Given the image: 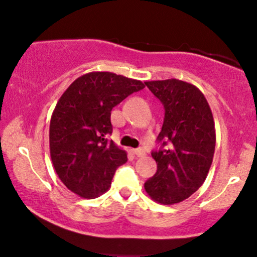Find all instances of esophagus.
<instances>
[{
  "label": "esophagus",
  "mask_w": 257,
  "mask_h": 257,
  "mask_svg": "<svg viewBox=\"0 0 257 257\" xmlns=\"http://www.w3.org/2000/svg\"><path fill=\"white\" fill-rule=\"evenodd\" d=\"M132 152H134V154L139 157H142L146 155V152H145L144 149H135V150H132Z\"/></svg>",
  "instance_id": "esophagus-1"
}]
</instances>
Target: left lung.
Listing matches in <instances>:
<instances>
[{"instance_id": "left-lung-1", "label": "left lung", "mask_w": 257, "mask_h": 257, "mask_svg": "<svg viewBox=\"0 0 257 257\" xmlns=\"http://www.w3.org/2000/svg\"><path fill=\"white\" fill-rule=\"evenodd\" d=\"M145 83L165 108L157 136L161 149L151 154L157 171L145 182V190L159 204H179L201 187L211 167L216 145L211 108L189 82L170 78Z\"/></svg>"}]
</instances>
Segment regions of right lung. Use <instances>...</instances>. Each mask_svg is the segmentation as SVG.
<instances>
[{
  "label": "right lung",
  "instance_id": "obj_1",
  "mask_svg": "<svg viewBox=\"0 0 257 257\" xmlns=\"http://www.w3.org/2000/svg\"><path fill=\"white\" fill-rule=\"evenodd\" d=\"M145 87L139 80L112 72L76 78L58 100L50 122V154L56 174L68 190L95 199L108 190L127 154L113 141L111 111Z\"/></svg>",
  "mask_w": 257,
  "mask_h": 257
}]
</instances>
